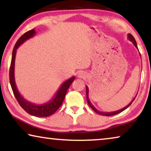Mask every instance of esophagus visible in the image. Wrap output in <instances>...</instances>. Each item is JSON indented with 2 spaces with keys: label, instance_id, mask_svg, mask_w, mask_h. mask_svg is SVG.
<instances>
[{
  "label": "esophagus",
  "instance_id": "1",
  "mask_svg": "<svg viewBox=\"0 0 151 151\" xmlns=\"http://www.w3.org/2000/svg\"><path fill=\"white\" fill-rule=\"evenodd\" d=\"M86 76V74L85 72L84 71H80L78 75V77L79 78H85Z\"/></svg>",
  "mask_w": 151,
  "mask_h": 151
}]
</instances>
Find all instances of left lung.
<instances>
[{"label": "left lung", "instance_id": "8db88e82", "mask_svg": "<svg viewBox=\"0 0 151 151\" xmlns=\"http://www.w3.org/2000/svg\"><path fill=\"white\" fill-rule=\"evenodd\" d=\"M128 39H129V40L130 41H131V42H133V44L134 45V46H135V47H136V48H137V49H138V48H137V42H136V41H135V38H134V37H133V36H132V35H131V34H128ZM86 100H87L88 104V105H89V106H90L91 108V109H93V110L96 113H98V114H100V115H105V116H111V115H116V114H118V113H119L122 112L123 111H124L125 109H127L128 108V107H129V106H130V105H131V104H132V102H133V100H135L136 96H137V95H136L135 98H134L133 99V100H132L131 102H130L129 104L127 105V106H126L125 107H124V108H122V109H119V110H118V111H113V112H102V111H98V109H97L96 108V107H95V106H93V104H91V102H90L89 99H88V88L87 86H86Z\"/></svg>", "mask_w": 151, "mask_h": 151}]
</instances>
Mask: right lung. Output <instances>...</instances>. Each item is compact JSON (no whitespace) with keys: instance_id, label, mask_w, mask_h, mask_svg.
Segmentation results:
<instances>
[{"instance_id":"obj_1","label":"right lung","mask_w":151,"mask_h":151,"mask_svg":"<svg viewBox=\"0 0 151 151\" xmlns=\"http://www.w3.org/2000/svg\"><path fill=\"white\" fill-rule=\"evenodd\" d=\"M36 35V31L34 29L28 31L19 38L16 42L15 46L14 47L13 51H12V57L11 61V65H10L9 69V82L11 84L12 91L15 96L18 102L21 106L22 109L29 114L33 115L35 117H48L49 115H52L60 108L63 104L64 99H65V95L67 93L68 88L72 82L75 80V76L69 78L61 84L59 89L58 90L54 97L46 103L41 104H36L27 100L24 98L18 91L17 86H16L15 82V77H14V68H15V58L17 49L24 43L26 40L34 37Z\"/></svg>"}]
</instances>
